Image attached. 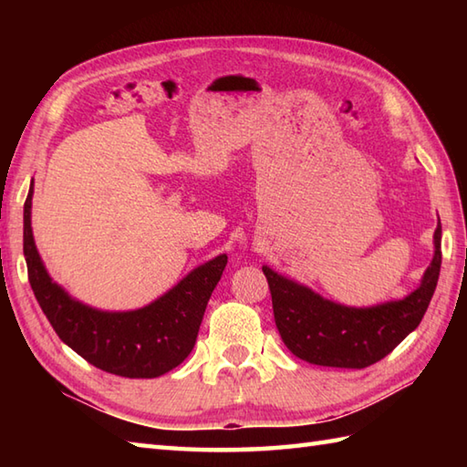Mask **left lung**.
I'll return each mask as SVG.
<instances>
[{
  "label": "left lung",
  "mask_w": 467,
  "mask_h": 467,
  "mask_svg": "<svg viewBox=\"0 0 467 467\" xmlns=\"http://www.w3.org/2000/svg\"><path fill=\"white\" fill-rule=\"evenodd\" d=\"M435 254L421 285L401 301L353 309L323 299L303 285L276 275L269 266L275 323L283 343L299 359L343 369H363L389 355L423 319L440 279L441 224L433 234Z\"/></svg>",
  "instance_id": "left-lung-1"
}]
</instances>
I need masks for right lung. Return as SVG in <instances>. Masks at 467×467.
Listing matches in <instances>:
<instances>
[{"label": "right lung", "instance_id": "add662e5", "mask_svg": "<svg viewBox=\"0 0 467 467\" xmlns=\"http://www.w3.org/2000/svg\"><path fill=\"white\" fill-rule=\"evenodd\" d=\"M34 186L24 204V254L36 299L59 339L88 363L108 373L152 379L181 365L196 343L204 309L226 266L228 256L198 266L144 309L104 313L74 301L52 283L39 259L29 211Z\"/></svg>", "mask_w": 467, "mask_h": 467}]
</instances>
